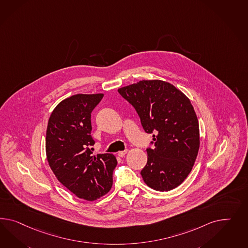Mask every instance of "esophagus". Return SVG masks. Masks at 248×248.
I'll return each instance as SVG.
<instances>
[{"label": "esophagus", "instance_id": "esophagus-1", "mask_svg": "<svg viewBox=\"0 0 248 248\" xmlns=\"http://www.w3.org/2000/svg\"><path fill=\"white\" fill-rule=\"evenodd\" d=\"M127 154V150H124V151H121L118 153V156L119 157H124L125 154Z\"/></svg>", "mask_w": 248, "mask_h": 248}]
</instances>
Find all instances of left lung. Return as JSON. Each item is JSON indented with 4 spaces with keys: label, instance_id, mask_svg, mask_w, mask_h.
Listing matches in <instances>:
<instances>
[{
    "label": "left lung",
    "instance_id": "8db88e82",
    "mask_svg": "<svg viewBox=\"0 0 248 248\" xmlns=\"http://www.w3.org/2000/svg\"><path fill=\"white\" fill-rule=\"evenodd\" d=\"M134 107L145 133L153 134L144 182L158 191L171 190L191 171L200 148L199 122L187 96L164 81L141 80L118 89Z\"/></svg>",
    "mask_w": 248,
    "mask_h": 248
}]
</instances>
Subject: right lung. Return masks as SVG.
<instances>
[{"instance_id":"1","label":"right lung","mask_w":248,"mask_h":248,"mask_svg":"<svg viewBox=\"0 0 248 248\" xmlns=\"http://www.w3.org/2000/svg\"><path fill=\"white\" fill-rule=\"evenodd\" d=\"M104 94H75L61 102L47 123V159L59 181L77 197L92 201L107 194L117 161L113 154L94 156L91 113Z\"/></svg>"}]
</instances>
